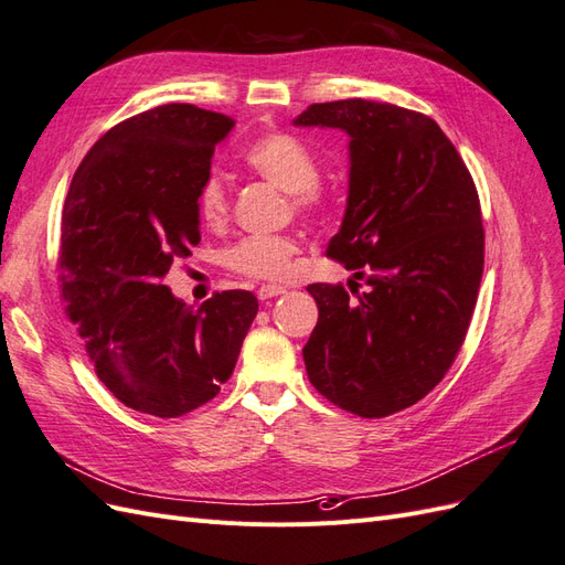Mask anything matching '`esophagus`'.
<instances>
[{
	"mask_svg": "<svg viewBox=\"0 0 565 565\" xmlns=\"http://www.w3.org/2000/svg\"><path fill=\"white\" fill-rule=\"evenodd\" d=\"M287 289L282 287V285H262L259 289H256V295H259V299L264 301V299H270V297H280V295H285Z\"/></svg>",
	"mask_w": 565,
	"mask_h": 565,
	"instance_id": "esophagus-1",
	"label": "esophagus"
}]
</instances>
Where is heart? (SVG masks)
Segmentation results:
<instances>
[{"instance_id":"b5f03b06","label":"heart","mask_w":565,"mask_h":565,"mask_svg":"<svg viewBox=\"0 0 565 565\" xmlns=\"http://www.w3.org/2000/svg\"><path fill=\"white\" fill-rule=\"evenodd\" d=\"M245 164L256 177L289 193V202L301 214H316L322 207L318 188L320 167L313 152L289 134L259 136L245 150ZM198 214L204 226L221 228L231 216V193L224 179L212 174L198 191ZM299 241L295 235H247L226 252L231 270L254 280H282L289 276Z\"/></svg>"}]
</instances>
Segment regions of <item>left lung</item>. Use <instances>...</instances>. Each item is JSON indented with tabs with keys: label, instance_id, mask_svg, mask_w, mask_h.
<instances>
[{
	"label": "left lung",
	"instance_id": "obj_1",
	"mask_svg": "<svg viewBox=\"0 0 565 565\" xmlns=\"http://www.w3.org/2000/svg\"><path fill=\"white\" fill-rule=\"evenodd\" d=\"M297 127L349 134V198L328 256L353 270L316 282L303 347L311 384L358 417L415 405L450 370L483 276L473 179L431 117L365 98L313 104ZM369 287L356 292V280Z\"/></svg>",
	"mask_w": 565,
	"mask_h": 565
}]
</instances>
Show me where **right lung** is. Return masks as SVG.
<instances>
[{
  "mask_svg": "<svg viewBox=\"0 0 565 565\" xmlns=\"http://www.w3.org/2000/svg\"><path fill=\"white\" fill-rule=\"evenodd\" d=\"M233 119L167 104L92 146L63 207L58 280L98 380L162 419L212 401L259 311L247 289L188 306L162 280L200 243L198 191Z\"/></svg>",
  "mask_w": 565,
  "mask_h": 565,
  "instance_id": "obj_1",
  "label": "right lung"
}]
</instances>
